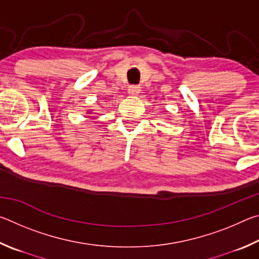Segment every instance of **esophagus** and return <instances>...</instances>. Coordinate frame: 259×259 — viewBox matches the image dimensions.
Segmentation results:
<instances>
[{
	"label": "esophagus",
	"instance_id": "esophagus-1",
	"mask_svg": "<svg viewBox=\"0 0 259 259\" xmlns=\"http://www.w3.org/2000/svg\"><path fill=\"white\" fill-rule=\"evenodd\" d=\"M140 93V87L138 85H130L129 89H128V94L130 96H134V97H136V96H138Z\"/></svg>",
	"mask_w": 259,
	"mask_h": 259
}]
</instances>
